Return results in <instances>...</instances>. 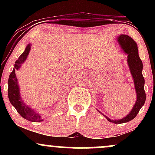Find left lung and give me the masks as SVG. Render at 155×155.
Listing matches in <instances>:
<instances>
[{
  "label": "left lung",
  "mask_w": 155,
  "mask_h": 155,
  "mask_svg": "<svg viewBox=\"0 0 155 155\" xmlns=\"http://www.w3.org/2000/svg\"><path fill=\"white\" fill-rule=\"evenodd\" d=\"M118 41L120 43L122 50L127 54V63L131 74L134 79L135 88L137 93V100L132 111L124 118L118 120H110L106 116L108 121L115 124H121L133 120L139 112L140 108L143 106L146 101V93L144 91V78L142 75L143 64L138 55V47L136 43L130 37L127 35H120L118 37Z\"/></svg>",
  "instance_id": "left-lung-1"
}]
</instances>
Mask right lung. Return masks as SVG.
Returning <instances> with one entry per match:
<instances>
[{"mask_svg": "<svg viewBox=\"0 0 155 155\" xmlns=\"http://www.w3.org/2000/svg\"><path fill=\"white\" fill-rule=\"evenodd\" d=\"M31 44H28L25 50L19 57L18 60L15 62V68L13 71L9 75V79L8 81V99L12 106H15L17 112L19 114L21 117L26 120L31 121V122H41L43 121L41 116L38 113L35 112L32 108L28 107L22 101L20 95H19V89L18 84H17V79L16 77L15 71L18 70L20 68L21 64H22L26 60L29 51L31 50Z\"/></svg>", "mask_w": 155, "mask_h": 155, "instance_id": "1", "label": "right lung"}]
</instances>
